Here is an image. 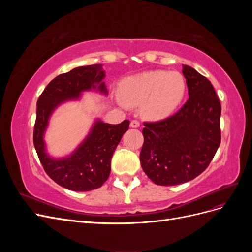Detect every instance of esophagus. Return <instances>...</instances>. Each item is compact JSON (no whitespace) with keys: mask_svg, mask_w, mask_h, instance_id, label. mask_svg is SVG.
Segmentation results:
<instances>
[{"mask_svg":"<svg viewBox=\"0 0 252 252\" xmlns=\"http://www.w3.org/2000/svg\"><path fill=\"white\" fill-rule=\"evenodd\" d=\"M130 126L132 128H138V127H140V122L138 120H132L130 122Z\"/></svg>","mask_w":252,"mask_h":252,"instance_id":"esophagus-1","label":"esophagus"}]
</instances>
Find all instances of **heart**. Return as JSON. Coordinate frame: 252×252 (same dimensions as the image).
I'll return each instance as SVG.
<instances>
[{"instance_id":"obj_1","label":"heart","mask_w":252,"mask_h":252,"mask_svg":"<svg viewBox=\"0 0 252 252\" xmlns=\"http://www.w3.org/2000/svg\"><path fill=\"white\" fill-rule=\"evenodd\" d=\"M186 83L179 72L156 70L128 78L121 86V100L128 106L142 105L144 117H168L185 94Z\"/></svg>"}]
</instances>
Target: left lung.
<instances>
[{"instance_id": "8db88e82", "label": "left lung", "mask_w": 252, "mask_h": 252, "mask_svg": "<svg viewBox=\"0 0 252 252\" xmlns=\"http://www.w3.org/2000/svg\"><path fill=\"white\" fill-rule=\"evenodd\" d=\"M189 98L171 117L144 122L140 161L157 185L174 186L200 175L220 144V103L210 81L183 65Z\"/></svg>"}]
</instances>
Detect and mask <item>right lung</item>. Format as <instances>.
<instances>
[{"mask_svg": "<svg viewBox=\"0 0 252 252\" xmlns=\"http://www.w3.org/2000/svg\"><path fill=\"white\" fill-rule=\"evenodd\" d=\"M104 71L100 64L74 68L53 79L36 103L33 144L43 168L57 184L73 191H90L100 188L110 174V163L122 136L128 130L129 121L121 124L96 122L88 138L67 158L52 159L44 148L43 134L48 118L59 104L78 98L83 90L96 88L107 93L102 82Z\"/></svg>", "mask_w": 252, "mask_h": 252, "instance_id": "right-lung-1", "label": "right lung"}]
</instances>
